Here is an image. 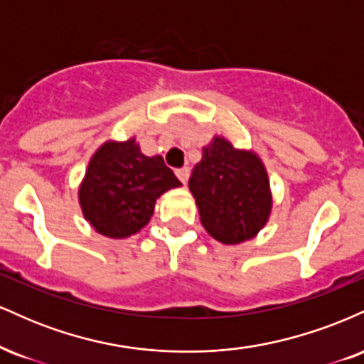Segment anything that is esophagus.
<instances>
[{
  "mask_svg": "<svg viewBox=\"0 0 364 364\" xmlns=\"http://www.w3.org/2000/svg\"><path fill=\"white\" fill-rule=\"evenodd\" d=\"M176 176L179 178V181H181L183 185H185V183L188 181V178H190V169H188V168L178 169V171H176Z\"/></svg>",
  "mask_w": 364,
  "mask_h": 364,
  "instance_id": "1",
  "label": "esophagus"
}]
</instances>
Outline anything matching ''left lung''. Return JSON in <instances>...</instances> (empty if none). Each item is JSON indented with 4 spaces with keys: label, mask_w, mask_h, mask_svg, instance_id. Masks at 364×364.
Listing matches in <instances>:
<instances>
[{
    "label": "left lung",
    "mask_w": 364,
    "mask_h": 364,
    "mask_svg": "<svg viewBox=\"0 0 364 364\" xmlns=\"http://www.w3.org/2000/svg\"><path fill=\"white\" fill-rule=\"evenodd\" d=\"M200 220L212 237L225 245L252 240L272 208L269 178L253 152L237 150L215 136L203 149L190 181Z\"/></svg>",
    "instance_id": "left-lung-1"
}]
</instances>
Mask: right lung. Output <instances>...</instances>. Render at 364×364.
I'll use <instances>...</instances> for the list:
<instances>
[{
    "instance_id": "right-lung-1",
    "label": "right lung",
    "mask_w": 364,
    "mask_h": 364,
    "mask_svg": "<svg viewBox=\"0 0 364 364\" xmlns=\"http://www.w3.org/2000/svg\"><path fill=\"white\" fill-rule=\"evenodd\" d=\"M176 186L181 183L162 157L144 156L135 139L106 141L90 159L78 200L99 235L119 240L147 225L156 200Z\"/></svg>"
}]
</instances>
